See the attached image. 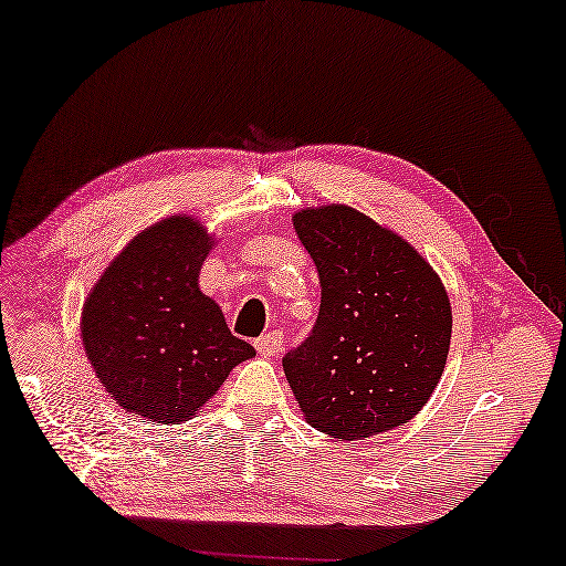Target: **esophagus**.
Instances as JSON below:
<instances>
[{"label":"esophagus","instance_id":"34e87169","mask_svg":"<svg viewBox=\"0 0 566 566\" xmlns=\"http://www.w3.org/2000/svg\"><path fill=\"white\" fill-rule=\"evenodd\" d=\"M255 349L260 356H277L283 352V336L281 332H271L265 336H260L255 342Z\"/></svg>","mask_w":566,"mask_h":566}]
</instances>
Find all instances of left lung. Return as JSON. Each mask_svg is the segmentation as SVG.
Masks as SVG:
<instances>
[{
	"mask_svg": "<svg viewBox=\"0 0 566 566\" xmlns=\"http://www.w3.org/2000/svg\"><path fill=\"white\" fill-rule=\"evenodd\" d=\"M293 228L321 281L316 326L283 359L311 428L364 440L410 422L446 371L453 308L402 234L349 205L303 207Z\"/></svg>",
	"mask_w": 566,
	"mask_h": 566,
	"instance_id": "obj_1",
	"label": "left lung"
}]
</instances>
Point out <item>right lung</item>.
Listing matches in <instances>:
<instances>
[{
    "mask_svg": "<svg viewBox=\"0 0 566 566\" xmlns=\"http://www.w3.org/2000/svg\"><path fill=\"white\" fill-rule=\"evenodd\" d=\"M217 238L192 214L154 222L111 260L83 303L81 338L120 410L179 424L255 354L199 291Z\"/></svg>",
    "mask_w": 566,
    "mask_h": 566,
    "instance_id": "add662e5",
    "label": "right lung"
}]
</instances>
